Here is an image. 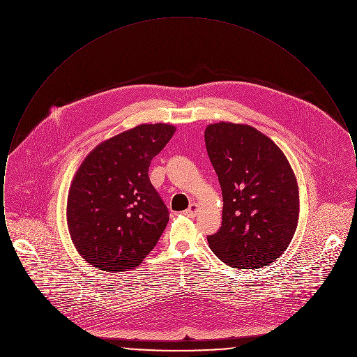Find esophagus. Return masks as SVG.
Masks as SVG:
<instances>
[{
  "label": "esophagus",
  "mask_w": 357,
  "mask_h": 357,
  "mask_svg": "<svg viewBox=\"0 0 357 357\" xmlns=\"http://www.w3.org/2000/svg\"><path fill=\"white\" fill-rule=\"evenodd\" d=\"M183 214H185V215H187V217H190V218H194V217H197V214H198V204H190L186 211H183Z\"/></svg>",
  "instance_id": "obj_1"
}]
</instances>
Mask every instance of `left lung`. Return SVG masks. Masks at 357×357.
Returning <instances> with one entry per match:
<instances>
[{"mask_svg": "<svg viewBox=\"0 0 357 357\" xmlns=\"http://www.w3.org/2000/svg\"><path fill=\"white\" fill-rule=\"evenodd\" d=\"M204 142L223 197L222 226L207 237L210 249L231 268L272 264L298 223V186L287 156L246 124H210Z\"/></svg>", "mask_w": 357, "mask_h": 357, "instance_id": "left-lung-1", "label": "left lung"}]
</instances>
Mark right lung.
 Listing matches in <instances>:
<instances>
[{
  "mask_svg": "<svg viewBox=\"0 0 357 357\" xmlns=\"http://www.w3.org/2000/svg\"><path fill=\"white\" fill-rule=\"evenodd\" d=\"M175 132L165 123L140 124L95 147L69 188V234L96 269H134L150 255L170 220L149 178L153 156Z\"/></svg>",
  "mask_w": 357,
  "mask_h": 357,
  "instance_id": "add662e5",
  "label": "right lung"
}]
</instances>
